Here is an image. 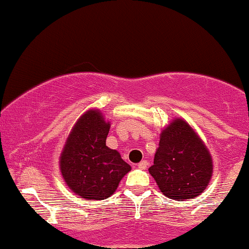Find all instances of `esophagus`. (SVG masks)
Here are the masks:
<instances>
[{
	"mask_svg": "<svg viewBox=\"0 0 249 249\" xmlns=\"http://www.w3.org/2000/svg\"><path fill=\"white\" fill-rule=\"evenodd\" d=\"M147 167V161L146 160H142L140 163H138V168L139 169H145Z\"/></svg>",
	"mask_w": 249,
	"mask_h": 249,
	"instance_id": "1",
	"label": "esophagus"
}]
</instances>
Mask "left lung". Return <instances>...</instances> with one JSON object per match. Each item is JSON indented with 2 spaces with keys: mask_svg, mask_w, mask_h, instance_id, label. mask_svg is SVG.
<instances>
[{
  "mask_svg": "<svg viewBox=\"0 0 249 249\" xmlns=\"http://www.w3.org/2000/svg\"><path fill=\"white\" fill-rule=\"evenodd\" d=\"M149 172L164 196L184 201L197 197L207 188L213 162L194 128L183 119H174L162 130Z\"/></svg>",
  "mask_w": 249,
  "mask_h": 249,
  "instance_id": "obj_1",
  "label": "left lung"
}]
</instances>
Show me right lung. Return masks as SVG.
<instances>
[{
    "label": "right lung",
    "instance_id": "right-lung-1",
    "mask_svg": "<svg viewBox=\"0 0 249 249\" xmlns=\"http://www.w3.org/2000/svg\"><path fill=\"white\" fill-rule=\"evenodd\" d=\"M110 122L99 110L77 120L59 159L61 176L72 193L86 200H105L130 171L121 155L107 146Z\"/></svg>",
    "mask_w": 249,
    "mask_h": 249
}]
</instances>
